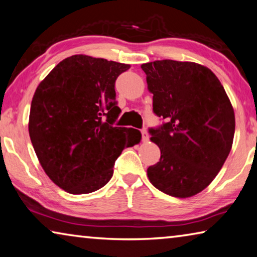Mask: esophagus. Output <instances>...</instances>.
<instances>
[{"instance_id": "obj_1", "label": "esophagus", "mask_w": 257, "mask_h": 257, "mask_svg": "<svg viewBox=\"0 0 257 257\" xmlns=\"http://www.w3.org/2000/svg\"><path fill=\"white\" fill-rule=\"evenodd\" d=\"M141 133H142V140H143V142H148V141H149L148 130H146V129H142Z\"/></svg>"}]
</instances>
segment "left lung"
Returning <instances> with one entry per match:
<instances>
[{"label": "left lung", "instance_id": "obj_1", "mask_svg": "<svg viewBox=\"0 0 257 257\" xmlns=\"http://www.w3.org/2000/svg\"><path fill=\"white\" fill-rule=\"evenodd\" d=\"M153 112L161 125L150 128L161 157L148 168L161 192L189 198L208 186L221 170L233 142V107L216 75L202 65L156 60L142 65Z\"/></svg>", "mask_w": 257, "mask_h": 257}]
</instances>
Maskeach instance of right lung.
Wrapping results in <instances>:
<instances>
[{
    "instance_id": "obj_1",
    "label": "right lung",
    "mask_w": 257,
    "mask_h": 257,
    "mask_svg": "<svg viewBox=\"0 0 257 257\" xmlns=\"http://www.w3.org/2000/svg\"><path fill=\"white\" fill-rule=\"evenodd\" d=\"M130 65L74 55L36 88L28 132L44 172L72 194L91 193L112 178L114 162L141 141L137 129L114 127L121 109L115 80Z\"/></svg>"
}]
</instances>
